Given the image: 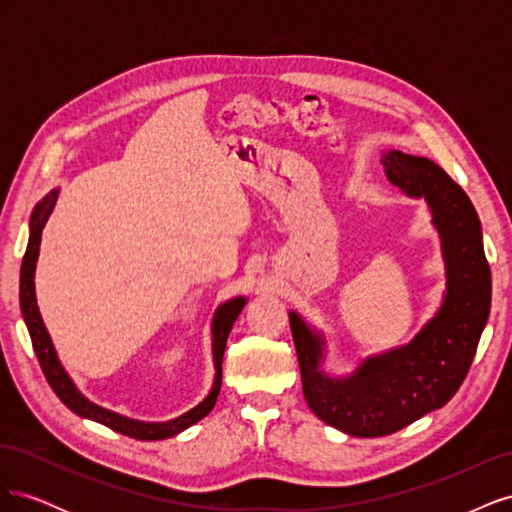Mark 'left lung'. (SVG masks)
Listing matches in <instances>:
<instances>
[{
    "mask_svg": "<svg viewBox=\"0 0 512 512\" xmlns=\"http://www.w3.org/2000/svg\"><path fill=\"white\" fill-rule=\"evenodd\" d=\"M382 164L391 183L431 207L446 262L440 312L410 344L369 356L346 378L324 374L320 333L290 312L307 406L356 438L389 436L442 408L468 376L491 307V271L468 194L427 158L393 149Z\"/></svg>",
    "mask_w": 512,
    "mask_h": 512,
    "instance_id": "8db88e82",
    "label": "left lung"
}]
</instances>
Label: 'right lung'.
I'll list each match as a JSON object with an SVG mask.
<instances>
[{
	"instance_id": "right-lung-1",
	"label": "right lung",
	"mask_w": 512,
	"mask_h": 512,
	"mask_svg": "<svg viewBox=\"0 0 512 512\" xmlns=\"http://www.w3.org/2000/svg\"><path fill=\"white\" fill-rule=\"evenodd\" d=\"M57 194H59L57 190L46 194L36 205V209L32 213V220H29V243H27V250L23 256L21 286H19L23 320L27 324L29 337H32V344H34V350H36V356H38L44 376H46V380H49L55 395L64 401V404L74 414L91 418V421L102 423L106 427H111L113 431H119V433H123V436L134 438V440H164L170 436H177V433H181L183 429H188L194 423H198L200 418H205L213 410L215 401H218L220 386H222V359H224V350H226V339H228L232 324H235L237 316L241 314L245 299L239 297V299H232V301L224 303L213 316L215 380H213L211 393L203 401H200L196 408H192L190 412H185V414L173 418V421H166V423H143V421H134V418L121 416V414H115L111 410L91 404V401L85 399L79 393V389H76L74 382L66 374V369L61 367V363L57 359V352H55L53 342L49 337V331H46V327H44L40 309L36 303L34 273H36V260H38V252H40L42 228H44L46 220H49V215L57 203Z\"/></svg>"
}]
</instances>
